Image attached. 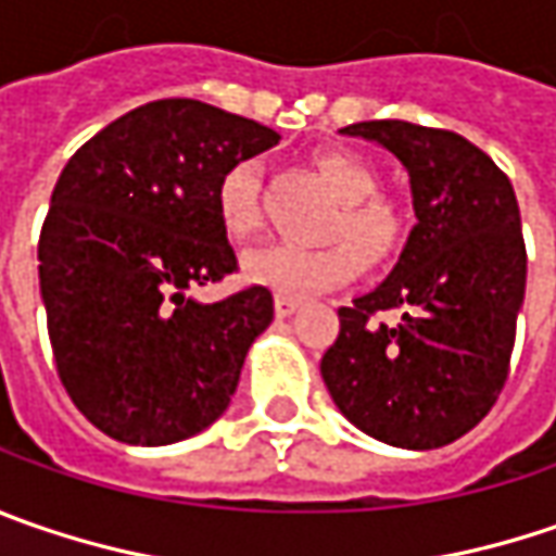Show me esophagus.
<instances>
[{
	"instance_id": "34e87169",
	"label": "esophagus",
	"mask_w": 556,
	"mask_h": 556,
	"mask_svg": "<svg viewBox=\"0 0 556 556\" xmlns=\"http://www.w3.org/2000/svg\"><path fill=\"white\" fill-rule=\"evenodd\" d=\"M274 307H277V317H289L295 307H299V299L295 295H279L277 292V299H274Z\"/></svg>"
}]
</instances>
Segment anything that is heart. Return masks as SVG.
<instances>
[{
    "label": "heart",
    "mask_w": 556,
    "mask_h": 556,
    "mask_svg": "<svg viewBox=\"0 0 556 556\" xmlns=\"http://www.w3.org/2000/svg\"><path fill=\"white\" fill-rule=\"evenodd\" d=\"M317 170L339 199V214L329 224V245H267L245 254L242 274L254 286H267L279 295H311L349 282L357 270V254L342 238H351L364 261H386L399 249L401 224L399 207L376 195V170L364 157L351 152H324L317 155ZM217 220L224 232L245 242L261 230V170L252 161H239L217 182L214 192Z\"/></svg>",
    "instance_id": "heart-1"
}]
</instances>
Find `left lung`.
Listing matches in <instances>:
<instances>
[{"mask_svg":"<svg viewBox=\"0 0 556 556\" xmlns=\"http://www.w3.org/2000/svg\"><path fill=\"white\" fill-rule=\"evenodd\" d=\"M339 134L389 149L410 177L414 230L392 274L339 307L320 361L326 389L361 432L407 451L451 445L504 389L526 295V245L514 186L470 139L407 121ZM395 309L399 325H376Z\"/></svg>","mask_w":556,"mask_h":556,"instance_id":"1","label":"left lung"}]
</instances>
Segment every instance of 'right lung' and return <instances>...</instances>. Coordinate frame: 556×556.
I'll return each instance as SVG.
<instances>
[{
	"label": "right lung",
	"mask_w": 556,
	"mask_h": 556,
	"mask_svg": "<svg viewBox=\"0 0 556 556\" xmlns=\"http://www.w3.org/2000/svg\"><path fill=\"white\" fill-rule=\"evenodd\" d=\"M277 130L195 99L111 121L64 164L39 232V295L77 410L127 445H174L217 420L274 320L264 286L186 295L236 270L214 192Z\"/></svg>",
	"instance_id": "1"
}]
</instances>
